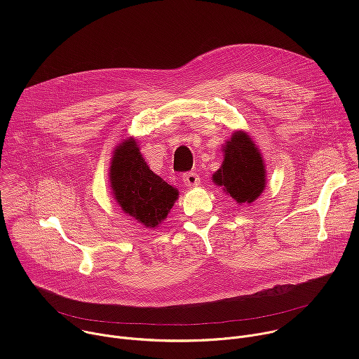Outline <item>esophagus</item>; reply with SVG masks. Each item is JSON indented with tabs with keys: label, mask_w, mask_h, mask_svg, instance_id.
<instances>
[{
	"label": "esophagus",
	"mask_w": 359,
	"mask_h": 359,
	"mask_svg": "<svg viewBox=\"0 0 359 359\" xmlns=\"http://www.w3.org/2000/svg\"><path fill=\"white\" fill-rule=\"evenodd\" d=\"M183 182L187 187H193V186H197L200 183V179H198V175L194 173V172H187L184 173L183 176Z\"/></svg>",
	"instance_id": "obj_1"
}]
</instances>
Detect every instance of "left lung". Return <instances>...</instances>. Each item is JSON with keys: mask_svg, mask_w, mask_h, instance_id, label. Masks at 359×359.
<instances>
[{"mask_svg": "<svg viewBox=\"0 0 359 359\" xmlns=\"http://www.w3.org/2000/svg\"><path fill=\"white\" fill-rule=\"evenodd\" d=\"M223 156L213 182L238 204L252 203L266 187V166L257 146L245 132L237 130L226 142Z\"/></svg>", "mask_w": 359, "mask_h": 359, "instance_id": "left-lung-1", "label": "left lung"}]
</instances>
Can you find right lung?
<instances>
[{"instance_id": "1", "label": "right lung", "mask_w": 359, "mask_h": 359, "mask_svg": "<svg viewBox=\"0 0 359 359\" xmlns=\"http://www.w3.org/2000/svg\"><path fill=\"white\" fill-rule=\"evenodd\" d=\"M109 182L119 208L147 229L163 223L179 196L177 189L149 169L133 137L115 147Z\"/></svg>"}]
</instances>
